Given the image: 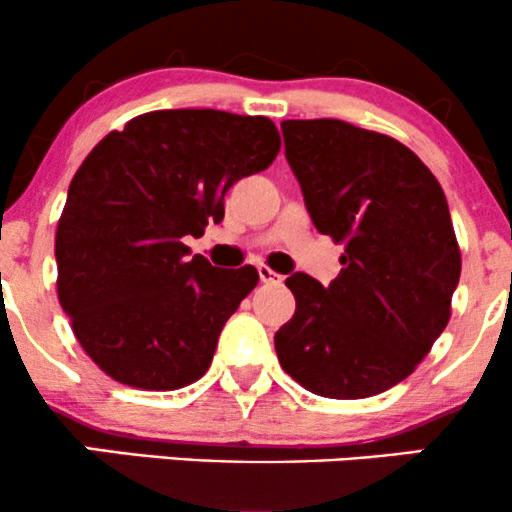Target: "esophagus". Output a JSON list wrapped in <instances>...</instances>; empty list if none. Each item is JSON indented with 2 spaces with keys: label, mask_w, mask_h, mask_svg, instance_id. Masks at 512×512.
I'll return each mask as SVG.
<instances>
[{
  "label": "esophagus",
  "mask_w": 512,
  "mask_h": 512,
  "mask_svg": "<svg viewBox=\"0 0 512 512\" xmlns=\"http://www.w3.org/2000/svg\"><path fill=\"white\" fill-rule=\"evenodd\" d=\"M257 272H260V279L264 281V284H279L281 281V274H276L272 267H267V264H260V267H257Z\"/></svg>",
  "instance_id": "obj_1"
}]
</instances>
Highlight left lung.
Wrapping results in <instances>:
<instances>
[{"label": "left lung", "instance_id": "obj_1", "mask_svg": "<svg viewBox=\"0 0 512 512\" xmlns=\"http://www.w3.org/2000/svg\"><path fill=\"white\" fill-rule=\"evenodd\" d=\"M286 161L322 236L344 243L330 286L286 279L296 313L281 368L313 395L363 399L414 373L450 320L462 269L448 199L414 151L344 120H284Z\"/></svg>", "mask_w": 512, "mask_h": 512}]
</instances>
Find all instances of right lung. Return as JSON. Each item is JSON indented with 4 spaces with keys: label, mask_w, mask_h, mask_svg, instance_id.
Returning a JSON list of instances; mask_svg holds the SVG:
<instances>
[{
    "label": "right lung",
    "mask_w": 512,
    "mask_h": 512,
    "mask_svg": "<svg viewBox=\"0 0 512 512\" xmlns=\"http://www.w3.org/2000/svg\"><path fill=\"white\" fill-rule=\"evenodd\" d=\"M269 117L154 110L84 158L55 236L57 296L103 373L139 390H178L211 366L226 320L260 274L187 260L185 236L223 219L233 182L272 166Z\"/></svg>",
    "instance_id": "obj_1"
}]
</instances>
